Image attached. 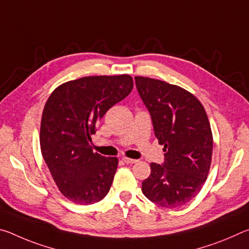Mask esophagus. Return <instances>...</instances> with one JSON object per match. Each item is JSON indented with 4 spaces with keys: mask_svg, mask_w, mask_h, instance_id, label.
<instances>
[{
    "mask_svg": "<svg viewBox=\"0 0 249 249\" xmlns=\"http://www.w3.org/2000/svg\"><path fill=\"white\" fill-rule=\"evenodd\" d=\"M122 160H123L125 163H127V165H133V163L137 162L136 159H130V158H126V157H124Z\"/></svg>",
    "mask_w": 249,
    "mask_h": 249,
    "instance_id": "34e87169",
    "label": "esophagus"
}]
</instances>
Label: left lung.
I'll use <instances>...</instances> for the list:
<instances>
[{
    "label": "left lung",
    "instance_id": "8db88e82",
    "mask_svg": "<svg viewBox=\"0 0 249 249\" xmlns=\"http://www.w3.org/2000/svg\"><path fill=\"white\" fill-rule=\"evenodd\" d=\"M135 83L165 151L161 165L150 163L142 191L162 208H178L200 192L209 174L213 137L208 115L200 101L178 86L145 77H135Z\"/></svg>",
    "mask_w": 249,
    "mask_h": 249
}]
</instances>
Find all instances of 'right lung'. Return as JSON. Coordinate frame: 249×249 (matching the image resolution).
Instances as JSON below:
<instances>
[{
  "label": "right lung",
  "mask_w": 249,
  "mask_h": 249,
  "mask_svg": "<svg viewBox=\"0 0 249 249\" xmlns=\"http://www.w3.org/2000/svg\"><path fill=\"white\" fill-rule=\"evenodd\" d=\"M133 86L128 74L84 77L59 86L46 102L41 154L59 190L75 204H93L109 191L119 160L93 153L91 135Z\"/></svg>",
  "instance_id": "obj_1"
}]
</instances>
